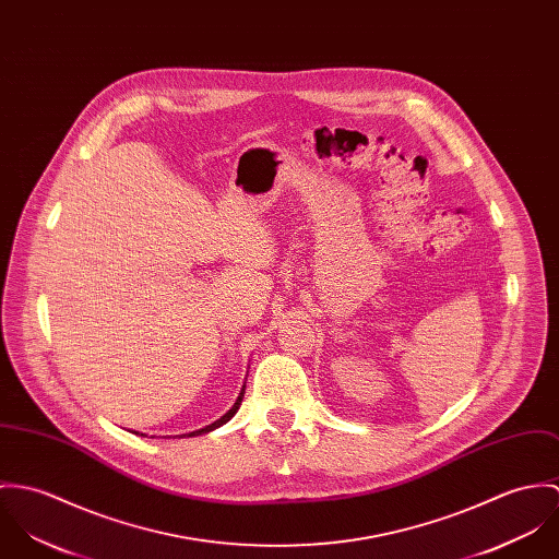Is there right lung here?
I'll return each instance as SVG.
<instances>
[{"mask_svg": "<svg viewBox=\"0 0 559 559\" xmlns=\"http://www.w3.org/2000/svg\"><path fill=\"white\" fill-rule=\"evenodd\" d=\"M245 390H247V385H242V390H240V394H238V399H236V403H234V407L225 414V416H221L216 423H212V425H207V427H203V429H199V431H192V433H188V437H192V435H201V433H210V431H214V429H218V427H223V425H227L234 416H236V412L240 409V405H242V399H245ZM134 435L136 431H134Z\"/></svg>", "mask_w": 559, "mask_h": 559, "instance_id": "obj_1", "label": "right lung"}]
</instances>
